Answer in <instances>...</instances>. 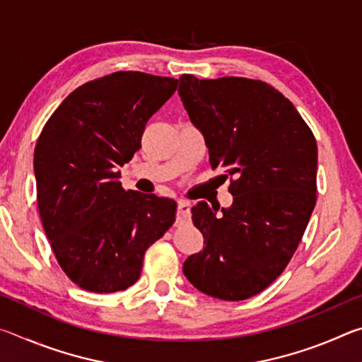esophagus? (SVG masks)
I'll return each instance as SVG.
<instances>
[{
	"mask_svg": "<svg viewBox=\"0 0 362 362\" xmlns=\"http://www.w3.org/2000/svg\"><path fill=\"white\" fill-rule=\"evenodd\" d=\"M189 209H192V204L185 199H180L179 204H177V223H183L189 220Z\"/></svg>",
	"mask_w": 362,
	"mask_h": 362,
	"instance_id": "34e87169",
	"label": "esophagus"
}]
</instances>
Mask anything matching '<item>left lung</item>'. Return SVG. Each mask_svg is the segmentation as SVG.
<instances>
[{
    "label": "left lung",
    "mask_w": 362,
    "mask_h": 362,
    "mask_svg": "<svg viewBox=\"0 0 362 362\" xmlns=\"http://www.w3.org/2000/svg\"><path fill=\"white\" fill-rule=\"evenodd\" d=\"M179 81L211 166L233 177V204L220 216L206 201L192 207L206 246L183 262V274L214 298L246 300L284 272L302 240L316 204V139L292 102L267 83L193 75Z\"/></svg>",
    "instance_id": "1"
}]
</instances>
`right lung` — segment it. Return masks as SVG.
<instances>
[{
    "label": "right lung",
    "instance_id": "1",
    "mask_svg": "<svg viewBox=\"0 0 362 362\" xmlns=\"http://www.w3.org/2000/svg\"><path fill=\"white\" fill-rule=\"evenodd\" d=\"M177 83L116 71L79 86L42 127L33 158L41 222L59 265L84 291L132 286L145 250L175 222L174 199L124 192L119 168Z\"/></svg>",
    "mask_w": 362,
    "mask_h": 362
}]
</instances>
